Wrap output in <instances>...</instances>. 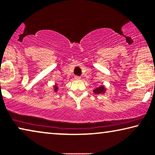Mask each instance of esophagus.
<instances>
[{
    "label": "esophagus",
    "instance_id": "1",
    "mask_svg": "<svg viewBox=\"0 0 155 155\" xmlns=\"http://www.w3.org/2000/svg\"><path fill=\"white\" fill-rule=\"evenodd\" d=\"M74 78L76 80H79V79H81V77H79V76H75Z\"/></svg>",
    "mask_w": 155,
    "mask_h": 155
}]
</instances>
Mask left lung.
Listing matches in <instances>:
<instances>
[{"mask_svg":"<svg viewBox=\"0 0 155 155\" xmlns=\"http://www.w3.org/2000/svg\"><path fill=\"white\" fill-rule=\"evenodd\" d=\"M95 94H100V93H103L104 92V86H100L98 88H95L94 91H93Z\"/></svg>","mask_w":155,"mask_h":155,"instance_id":"left-lung-1","label":"left lung"}]
</instances>
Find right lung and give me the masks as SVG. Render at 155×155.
Returning a JSON list of instances; mask_svg holds the SVG:
<instances>
[{
  "label": "right lung",
  "instance_id": "obj_1",
  "mask_svg": "<svg viewBox=\"0 0 155 155\" xmlns=\"http://www.w3.org/2000/svg\"><path fill=\"white\" fill-rule=\"evenodd\" d=\"M54 88H55V91H57V89H58V87H57V86H55V87H54Z\"/></svg>",
  "mask_w": 155,
  "mask_h": 155
}]
</instances>
